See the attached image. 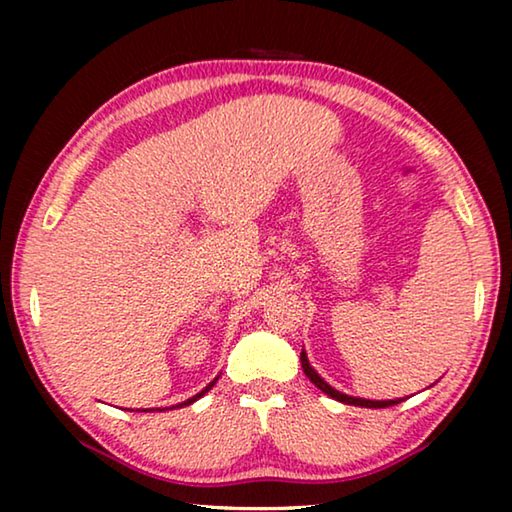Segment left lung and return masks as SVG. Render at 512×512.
I'll return each instance as SVG.
<instances>
[{"label":"left lung","instance_id":"1","mask_svg":"<svg viewBox=\"0 0 512 512\" xmlns=\"http://www.w3.org/2000/svg\"><path fill=\"white\" fill-rule=\"evenodd\" d=\"M300 363H302V370H305V375H307V379L311 381V384L318 386L320 391L332 397V400H336V402L352 404V406H363V409H386V406H395V404L402 402V397H397V400H366V397H352V395H345L341 391H336L334 386H329L327 381L320 377L314 368H311V363L307 359V352L305 350L300 352Z\"/></svg>","mask_w":512,"mask_h":512}]
</instances>
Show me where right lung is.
I'll use <instances>...</instances> for the list:
<instances>
[{"instance_id":"1","label":"right lung","mask_w":512,"mask_h":512,"mask_svg":"<svg viewBox=\"0 0 512 512\" xmlns=\"http://www.w3.org/2000/svg\"><path fill=\"white\" fill-rule=\"evenodd\" d=\"M216 379H219V377H214L212 381H210V384H207L205 388H203V391L201 393H196L194 397H189V400H185V402H180V404H176V406H171V409H178V406H180V409H183V406H189V404H194L196 400H198V397H203L207 391H210V388L216 384ZM140 411H153V409H140ZM158 411H164V409H158Z\"/></svg>"}]
</instances>
